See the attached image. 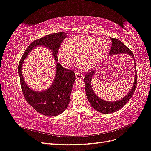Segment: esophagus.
I'll return each mask as SVG.
<instances>
[{
    "instance_id": "34e87169",
    "label": "esophagus",
    "mask_w": 151,
    "mask_h": 151,
    "mask_svg": "<svg viewBox=\"0 0 151 151\" xmlns=\"http://www.w3.org/2000/svg\"><path fill=\"white\" fill-rule=\"evenodd\" d=\"M76 79H83V76L81 73H78V72H76Z\"/></svg>"
}]
</instances>
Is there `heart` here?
Returning a JSON list of instances; mask_svg holds the SVG:
<instances>
[{
    "label": "heart",
    "instance_id": "heart-1",
    "mask_svg": "<svg viewBox=\"0 0 151 151\" xmlns=\"http://www.w3.org/2000/svg\"><path fill=\"white\" fill-rule=\"evenodd\" d=\"M107 50L108 45L104 40L88 35H76L68 40L65 47L59 50L58 58L63 66L68 68L74 64L79 56V67L88 70L98 64Z\"/></svg>",
    "mask_w": 151,
    "mask_h": 151
}]
</instances>
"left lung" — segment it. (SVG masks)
Wrapping results in <instances>:
<instances>
[{"instance_id":"left-lung-1","label":"left lung","mask_w":151,"mask_h":151,"mask_svg":"<svg viewBox=\"0 0 151 151\" xmlns=\"http://www.w3.org/2000/svg\"><path fill=\"white\" fill-rule=\"evenodd\" d=\"M110 39L112 41V46L111 49L109 51V55L111 56L112 55H116L120 53L128 54L133 58L134 62L135 63L134 55L129 48H128L119 40L113 38H110ZM96 69L97 68L90 72L88 71L84 77L85 91L87 98H88L91 106L98 111L104 114H110L113 112H115L127 104V103L129 101L130 99L132 98V95L134 94L135 92L137 86V81L136 70L135 72L134 83L133 86H132V88L129 91V93H127V94H126L125 97H123V98L117 100L116 101L112 102L105 101V100L101 99L94 92L92 88V86H91V81H92Z\"/></svg>"}]
</instances>
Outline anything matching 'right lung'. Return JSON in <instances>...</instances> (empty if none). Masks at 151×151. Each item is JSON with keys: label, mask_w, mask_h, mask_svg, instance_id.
Listing matches in <instances>:
<instances>
[{"label": "right lung", "mask_w": 151, "mask_h": 151, "mask_svg": "<svg viewBox=\"0 0 151 151\" xmlns=\"http://www.w3.org/2000/svg\"><path fill=\"white\" fill-rule=\"evenodd\" d=\"M66 37L64 32H59L34 41L25 50L18 66L21 89L26 101L36 111L45 116H57L65 110L69 103L72 86L76 81L75 73L56 62L55 76L52 84L46 90L36 91L31 89L25 83L22 73V63L31 50L38 46H43L51 50L54 59L57 62L58 50Z\"/></svg>", "instance_id": "1"}]
</instances>
